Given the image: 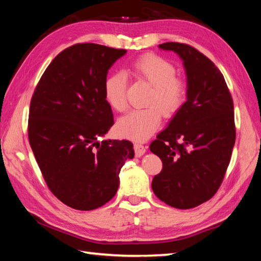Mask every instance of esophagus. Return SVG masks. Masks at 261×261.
Segmentation results:
<instances>
[{"mask_svg":"<svg viewBox=\"0 0 261 261\" xmlns=\"http://www.w3.org/2000/svg\"><path fill=\"white\" fill-rule=\"evenodd\" d=\"M147 148L141 145V143H135V152H136V157H141L146 153Z\"/></svg>","mask_w":261,"mask_h":261,"instance_id":"34e87169","label":"esophagus"}]
</instances>
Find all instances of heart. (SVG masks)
Masks as SVG:
<instances>
[{
  "label": "heart",
  "mask_w": 261,
  "mask_h": 261,
  "mask_svg": "<svg viewBox=\"0 0 261 261\" xmlns=\"http://www.w3.org/2000/svg\"><path fill=\"white\" fill-rule=\"evenodd\" d=\"M130 71L152 86L148 104L156 107L131 111L118 121L116 130L120 136L127 139L145 141L160 125V110L166 116H170L180 110L186 99V84L176 77V68L173 64L156 55H143L136 59L130 66ZM103 90L105 101L111 108L119 112L125 110L126 79L123 74L109 75L104 82Z\"/></svg>",
  "instance_id": "obj_1"
}]
</instances>
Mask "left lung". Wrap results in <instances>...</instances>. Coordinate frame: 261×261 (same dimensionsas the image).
I'll list each match as a JSON object with an SVG mask.
<instances>
[{"mask_svg": "<svg viewBox=\"0 0 261 261\" xmlns=\"http://www.w3.org/2000/svg\"><path fill=\"white\" fill-rule=\"evenodd\" d=\"M159 48L182 60L187 93L149 147L163 162L151 187L170 206L193 208L214 195L229 166L236 142L233 101L221 71L195 48L178 42Z\"/></svg>", "mask_w": 261, "mask_h": 261, "instance_id": "8db88e82", "label": "left lung"}]
</instances>
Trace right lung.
Here are the masks:
<instances>
[{
    "label": "right lung",
    "instance_id": "add662e5",
    "mask_svg": "<svg viewBox=\"0 0 261 261\" xmlns=\"http://www.w3.org/2000/svg\"><path fill=\"white\" fill-rule=\"evenodd\" d=\"M124 49L79 43L60 53L33 93L29 142L49 190L67 206L91 211L108 203L119 174L135 157L127 140H103L113 125L104 97L109 69Z\"/></svg>",
    "mask_w": 261,
    "mask_h": 261
}]
</instances>
